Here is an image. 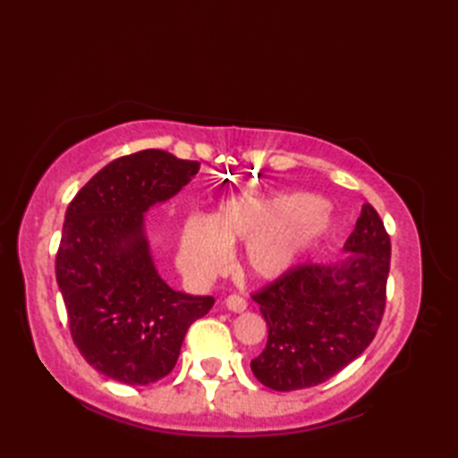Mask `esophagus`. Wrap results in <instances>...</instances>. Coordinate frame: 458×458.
I'll return each instance as SVG.
<instances>
[{
  "label": "esophagus",
  "instance_id": "obj_1",
  "mask_svg": "<svg viewBox=\"0 0 458 458\" xmlns=\"http://www.w3.org/2000/svg\"><path fill=\"white\" fill-rule=\"evenodd\" d=\"M226 307L230 309V310H234V313H244V310L248 309V301L244 299V297H240V295H228L226 297Z\"/></svg>",
  "mask_w": 458,
  "mask_h": 458
}]
</instances>
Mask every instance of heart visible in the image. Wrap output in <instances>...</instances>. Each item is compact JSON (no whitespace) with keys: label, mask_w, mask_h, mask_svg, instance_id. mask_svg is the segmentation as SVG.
I'll use <instances>...</instances> for the list:
<instances>
[{"label":"heart","mask_w":458,"mask_h":458,"mask_svg":"<svg viewBox=\"0 0 458 458\" xmlns=\"http://www.w3.org/2000/svg\"><path fill=\"white\" fill-rule=\"evenodd\" d=\"M330 224V204L305 194L232 197L210 216L192 214L182 222L179 261L191 277L208 281L226 267L230 246L246 240L244 258L251 274L274 279L293 267Z\"/></svg>","instance_id":"heart-1"}]
</instances>
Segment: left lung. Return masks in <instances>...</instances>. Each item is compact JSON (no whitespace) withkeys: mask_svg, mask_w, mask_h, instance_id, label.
Here are the masks:
<instances>
[{"mask_svg":"<svg viewBox=\"0 0 458 458\" xmlns=\"http://www.w3.org/2000/svg\"><path fill=\"white\" fill-rule=\"evenodd\" d=\"M390 234L364 204L344 256L299 264L256 291L267 344L251 372L276 392L305 390L336 376L372 343L386 310Z\"/></svg>","mask_w":458,"mask_h":458,"instance_id":"8db88e82","label":"left lung"}]
</instances>
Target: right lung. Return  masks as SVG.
Instances as JSON below:
<instances>
[{
  "mask_svg": "<svg viewBox=\"0 0 458 458\" xmlns=\"http://www.w3.org/2000/svg\"><path fill=\"white\" fill-rule=\"evenodd\" d=\"M199 161L143 149L106 165L68 204L56 284L86 362L115 382L148 386L177 364L184 335L214 305L159 277L143 214L177 194Z\"/></svg>",
  "mask_w": 458,
  "mask_h": 458,
  "instance_id": "add662e5",
  "label": "right lung"
}]
</instances>
